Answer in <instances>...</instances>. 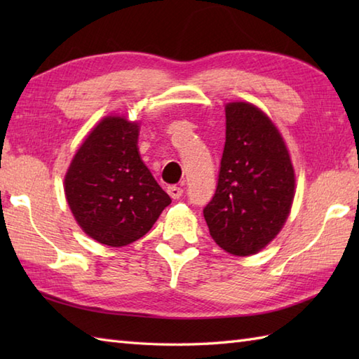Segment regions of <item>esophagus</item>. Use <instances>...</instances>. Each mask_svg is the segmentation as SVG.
<instances>
[{
    "label": "esophagus",
    "instance_id": "34e87169",
    "mask_svg": "<svg viewBox=\"0 0 359 359\" xmlns=\"http://www.w3.org/2000/svg\"><path fill=\"white\" fill-rule=\"evenodd\" d=\"M168 194H170L174 201H175V199H180L182 194H184V188L172 185V187L168 188Z\"/></svg>",
    "mask_w": 359,
    "mask_h": 359
}]
</instances>
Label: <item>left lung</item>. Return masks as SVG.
<instances>
[{
	"label": "left lung",
	"instance_id": "obj_1",
	"mask_svg": "<svg viewBox=\"0 0 359 359\" xmlns=\"http://www.w3.org/2000/svg\"><path fill=\"white\" fill-rule=\"evenodd\" d=\"M225 147L216 193L203 208L211 238L236 256L270 243L294 197V171L278 128L255 104L225 106Z\"/></svg>",
	"mask_w": 359,
	"mask_h": 359
}]
</instances>
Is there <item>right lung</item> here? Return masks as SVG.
Returning <instances> with one entry per match:
<instances>
[{
  "mask_svg": "<svg viewBox=\"0 0 359 359\" xmlns=\"http://www.w3.org/2000/svg\"><path fill=\"white\" fill-rule=\"evenodd\" d=\"M139 125L106 117L83 142L65 177V193L81 230L109 247L147 234L171 203L142 162Z\"/></svg>",
  "mask_w": 359,
  "mask_h": 359,
  "instance_id": "1",
  "label": "right lung"
}]
</instances>
